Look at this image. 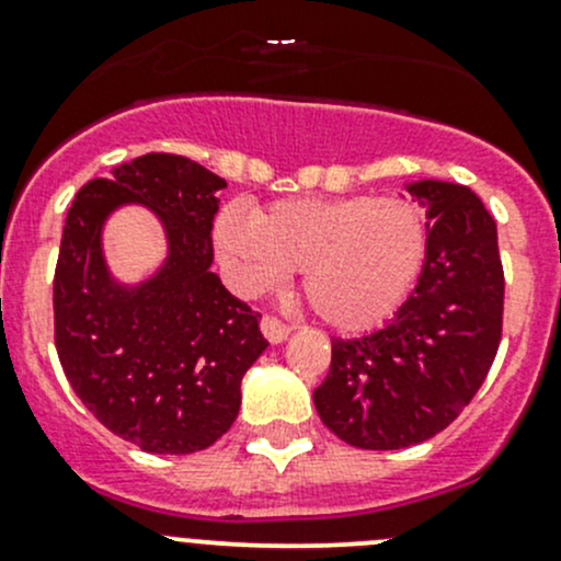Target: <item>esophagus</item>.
<instances>
[{
  "label": "esophagus",
  "instance_id": "1",
  "mask_svg": "<svg viewBox=\"0 0 561 561\" xmlns=\"http://www.w3.org/2000/svg\"><path fill=\"white\" fill-rule=\"evenodd\" d=\"M261 330H263L265 339L271 341V344H282V341H285L287 335H290L293 328L285 325V322H282V320H276V317L265 314L263 320H261Z\"/></svg>",
  "mask_w": 561,
  "mask_h": 561
}]
</instances>
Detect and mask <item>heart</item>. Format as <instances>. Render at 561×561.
<instances>
[{
  "instance_id": "1",
  "label": "heart",
  "mask_w": 561,
  "mask_h": 561,
  "mask_svg": "<svg viewBox=\"0 0 561 561\" xmlns=\"http://www.w3.org/2000/svg\"><path fill=\"white\" fill-rule=\"evenodd\" d=\"M215 244L244 293H261L300 268L317 317L359 333L381 325L414 290L427 257V220L403 196L287 198L255 217L226 206Z\"/></svg>"
}]
</instances>
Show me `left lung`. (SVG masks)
I'll return each instance as SVG.
<instances>
[{"label":"left lung","instance_id":"left-lung-1","mask_svg":"<svg viewBox=\"0 0 561 561\" xmlns=\"http://www.w3.org/2000/svg\"><path fill=\"white\" fill-rule=\"evenodd\" d=\"M427 206L420 282L394 320L359 339H333L314 389L322 424L357 449H405L462 414L492 368L503 335L505 276L497 222L470 187L420 180Z\"/></svg>","mask_w":561,"mask_h":561}]
</instances>
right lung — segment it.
I'll return each mask as SVG.
<instances>
[{
	"mask_svg": "<svg viewBox=\"0 0 561 561\" xmlns=\"http://www.w3.org/2000/svg\"><path fill=\"white\" fill-rule=\"evenodd\" d=\"M226 180L172 152H147L80 187L53 276L56 350L78 398L104 427L150 454L209 449L231 430L241 379L263 355L257 320L211 271V220ZM150 205L170 255L137 288L111 279L103 220Z\"/></svg>",
	"mask_w": 561,
	"mask_h": 561,
	"instance_id": "right-lung-1",
	"label": "right lung"
}]
</instances>
